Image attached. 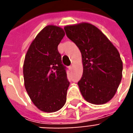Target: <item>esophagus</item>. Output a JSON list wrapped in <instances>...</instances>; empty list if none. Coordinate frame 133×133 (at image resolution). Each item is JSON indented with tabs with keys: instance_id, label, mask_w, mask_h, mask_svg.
I'll list each match as a JSON object with an SVG mask.
<instances>
[{
	"instance_id": "34e87169",
	"label": "esophagus",
	"mask_w": 133,
	"mask_h": 133,
	"mask_svg": "<svg viewBox=\"0 0 133 133\" xmlns=\"http://www.w3.org/2000/svg\"><path fill=\"white\" fill-rule=\"evenodd\" d=\"M72 69H73V65L70 66H69V69H70V70H71Z\"/></svg>"
}]
</instances>
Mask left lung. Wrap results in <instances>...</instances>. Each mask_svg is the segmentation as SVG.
Listing matches in <instances>:
<instances>
[{"label": "left lung", "mask_w": 133, "mask_h": 133, "mask_svg": "<svg viewBox=\"0 0 133 133\" xmlns=\"http://www.w3.org/2000/svg\"><path fill=\"white\" fill-rule=\"evenodd\" d=\"M66 34L82 55L83 73L78 83L86 101L102 105L115 95L122 78L123 62L108 37L89 23L64 26Z\"/></svg>", "instance_id": "obj_1"}]
</instances>
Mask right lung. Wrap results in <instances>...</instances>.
Listing matches in <instances>:
<instances>
[{
	"mask_svg": "<svg viewBox=\"0 0 133 133\" xmlns=\"http://www.w3.org/2000/svg\"><path fill=\"white\" fill-rule=\"evenodd\" d=\"M65 35L59 26L48 25L37 34L25 57V88L34 105L44 112L64 105L69 86L57 46Z\"/></svg>",
	"mask_w": 133,
	"mask_h": 133,
	"instance_id": "right-lung-1",
	"label": "right lung"
}]
</instances>
